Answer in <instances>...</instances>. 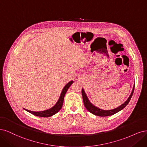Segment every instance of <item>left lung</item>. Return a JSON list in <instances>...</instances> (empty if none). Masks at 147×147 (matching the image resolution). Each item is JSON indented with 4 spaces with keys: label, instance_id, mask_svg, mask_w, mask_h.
Segmentation results:
<instances>
[{
    "label": "left lung",
    "instance_id": "obj_1",
    "mask_svg": "<svg viewBox=\"0 0 147 147\" xmlns=\"http://www.w3.org/2000/svg\"><path fill=\"white\" fill-rule=\"evenodd\" d=\"M134 87L135 85L133 87V88H132V90L131 92V94H130V96H129V98H127V100L121 105L120 106L118 107L117 108L114 109L112 110H109V111H105V110H102L98 108L97 107L94 106V105H93L90 102V101L88 100V99L86 95V93H85L84 89H82V98H83V101H84V105L86 107V108L87 109V110L88 111H89L90 113H93V114L95 115L96 116H99V117H107V116H110V115H112L113 114H115L117 112L120 111L121 110H122L123 109L125 108L127 104L129 103L130 99L132 96V94H133L134 92Z\"/></svg>",
    "mask_w": 147,
    "mask_h": 147
}]
</instances>
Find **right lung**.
I'll use <instances>...</instances> for the list:
<instances>
[{
	"instance_id": "add662e5",
	"label": "right lung",
	"mask_w": 147,
	"mask_h": 147,
	"mask_svg": "<svg viewBox=\"0 0 147 147\" xmlns=\"http://www.w3.org/2000/svg\"><path fill=\"white\" fill-rule=\"evenodd\" d=\"M73 83V80H71V81H70L69 82H68L67 85H66L62 90V92H61V93L59 99L57 102L53 107L49 109L46 110L44 111H40V112L31 111L27 110V109H24L26 110L27 112H30V113H32V114L38 116V117H49L51 116H53V115L55 114L56 113H57L61 109V107H62L65 94H66V93H67L69 87L71 86V85Z\"/></svg>"
}]
</instances>
